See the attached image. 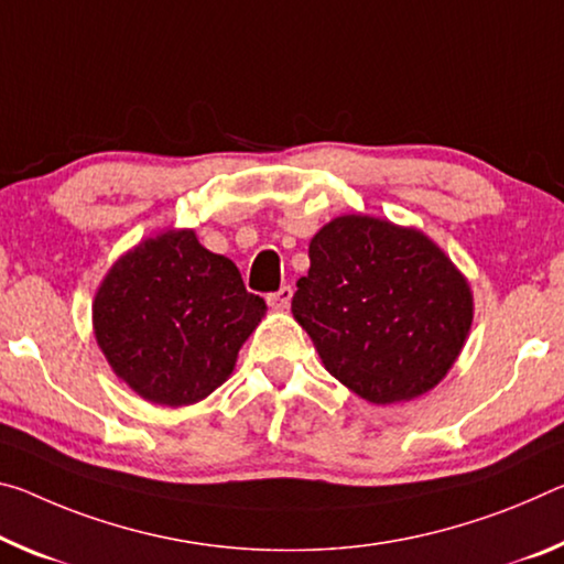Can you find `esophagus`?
Listing matches in <instances>:
<instances>
[{"label": "esophagus", "instance_id": "esophagus-1", "mask_svg": "<svg viewBox=\"0 0 564 564\" xmlns=\"http://www.w3.org/2000/svg\"><path fill=\"white\" fill-rule=\"evenodd\" d=\"M291 299H293V289H291V285H281L279 291L268 296V303H271L273 308H289Z\"/></svg>", "mask_w": 564, "mask_h": 564}]
</instances>
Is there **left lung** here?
Wrapping results in <instances>:
<instances>
[{
	"label": "left lung",
	"instance_id": "8db88e82",
	"mask_svg": "<svg viewBox=\"0 0 564 564\" xmlns=\"http://www.w3.org/2000/svg\"><path fill=\"white\" fill-rule=\"evenodd\" d=\"M293 293L326 371L371 404L440 383L467 341L475 301L449 256L416 228L371 216L326 223Z\"/></svg>",
	"mask_w": 564,
	"mask_h": 564
}]
</instances>
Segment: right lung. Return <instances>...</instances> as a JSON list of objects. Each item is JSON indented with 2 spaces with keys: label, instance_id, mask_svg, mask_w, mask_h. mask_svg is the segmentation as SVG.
<instances>
[{
  "label": "right lung",
  "instance_id": "add662e5",
  "mask_svg": "<svg viewBox=\"0 0 564 564\" xmlns=\"http://www.w3.org/2000/svg\"><path fill=\"white\" fill-rule=\"evenodd\" d=\"M265 316L236 263L195 230H165L128 250L95 293L93 326L112 371L145 401L187 406L236 369L240 346Z\"/></svg>",
  "mask_w": 564,
  "mask_h": 564
}]
</instances>
